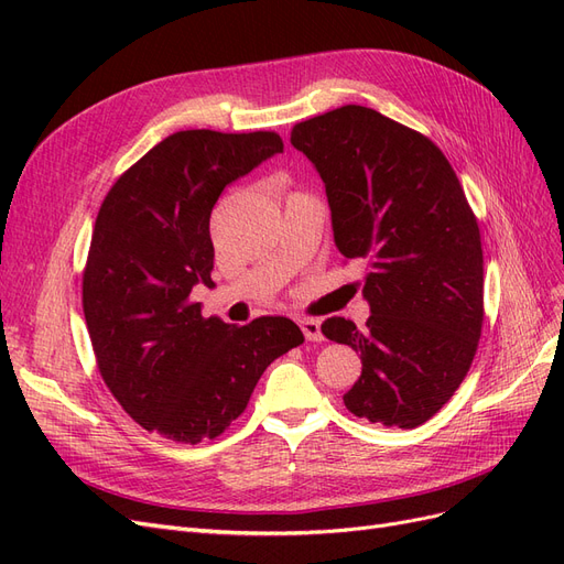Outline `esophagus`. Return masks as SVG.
<instances>
[{
  "label": "esophagus",
  "mask_w": 564,
  "mask_h": 564,
  "mask_svg": "<svg viewBox=\"0 0 564 564\" xmlns=\"http://www.w3.org/2000/svg\"><path fill=\"white\" fill-rule=\"evenodd\" d=\"M301 329H303V336L308 340H322V329H319V319H313V317H303L299 319Z\"/></svg>",
  "instance_id": "1"
}]
</instances>
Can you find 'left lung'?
<instances>
[{
	"label": "left lung",
	"instance_id": "8db88e82",
	"mask_svg": "<svg viewBox=\"0 0 564 564\" xmlns=\"http://www.w3.org/2000/svg\"><path fill=\"white\" fill-rule=\"evenodd\" d=\"M292 145L327 187L338 251L367 263V327L322 322L362 360L344 402L371 423L416 429L466 379L482 334V242L464 187L429 135L362 106L294 124Z\"/></svg>",
	"mask_w": 564,
	"mask_h": 564
}]
</instances>
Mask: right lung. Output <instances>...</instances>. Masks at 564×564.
<instances>
[{
	"mask_svg": "<svg viewBox=\"0 0 564 564\" xmlns=\"http://www.w3.org/2000/svg\"><path fill=\"white\" fill-rule=\"evenodd\" d=\"M284 150L275 131L166 135L100 204L82 305L100 377L124 412L181 445L226 433L265 367L303 344L289 317L237 327L202 317L212 284L209 218L224 187Z\"/></svg>",
	"mask_w": 564,
	"mask_h": 564,
	"instance_id": "right-lung-1",
	"label": "right lung"
}]
</instances>
